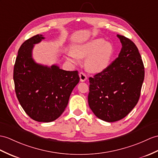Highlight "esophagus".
Here are the masks:
<instances>
[{
  "label": "esophagus",
  "instance_id": "1",
  "mask_svg": "<svg viewBox=\"0 0 158 158\" xmlns=\"http://www.w3.org/2000/svg\"><path fill=\"white\" fill-rule=\"evenodd\" d=\"M79 76H80V80L81 82H84L87 79V77L84 72H80L79 74Z\"/></svg>",
  "mask_w": 158,
  "mask_h": 158
}]
</instances>
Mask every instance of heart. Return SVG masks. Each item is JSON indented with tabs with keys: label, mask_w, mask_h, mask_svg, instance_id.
Here are the masks:
<instances>
[{
	"label": "heart",
	"mask_w": 158,
	"mask_h": 158,
	"mask_svg": "<svg viewBox=\"0 0 158 158\" xmlns=\"http://www.w3.org/2000/svg\"><path fill=\"white\" fill-rule=\"evenodd\" d=\"M114 53V48L109 42L101 38L77 45L68 53V60L78 63L80 57H86L85 66L91 72H101L108 68Z\"/></svg>",
	"instance_id": "b5f03b06"
}]
</instances>
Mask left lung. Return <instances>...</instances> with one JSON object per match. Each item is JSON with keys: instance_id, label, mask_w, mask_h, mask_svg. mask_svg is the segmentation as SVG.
<instances>
[{"instance_id": "8db88e82", "label": "left lung", "mask_w": 158, "mask_h": 158, "mask_svg": "<svg viewBox=\"0 0 158 158\" xmlns=\"http://www.w3.org/2000/svg\"><path fill=\"white\" fill-rule=\"evenodd\" d=\"M117 37L122 44L118 57L89 78L88 105L96 116L106 122L121 120L135 106L145 76L137 46L125 36Z\"/></svg>"}]
</instances>
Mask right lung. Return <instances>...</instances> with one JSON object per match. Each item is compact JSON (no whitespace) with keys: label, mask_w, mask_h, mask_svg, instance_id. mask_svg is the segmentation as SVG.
<instances>
[{"label":"right lung","mask_w":158,"mask_h":158,"mask_svg":"<svg viewBox=\"0 0 158 158\" xmlns=\"http://www.w3.org/2000/svg\"><path fill=\"white\" fill-rule=\"evenodd\" d=\"M44 39L42 35H36L21 45L13 80L17 97L25 112L35 121L49 123L63 113L80 78L78 71L61 70L57 65L48 67L34 61V45Z\"/></svg>","instance_id":"add662e5"}]
</instances>
